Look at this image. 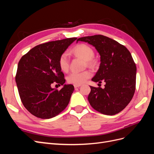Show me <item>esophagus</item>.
<instances>
[{
	"instance_id": "34e87169",
	"label": "esophagus",
	"mask_w": 154,
	"mask_h": 154,
	"mask_svg": "<svg viewBox=\"0 0 154 154\" xmlns=\"http://www.w3.org/2000/svg\"><path fill=\"white\" fill-rule=\"evenodd\" d=\"M81 85H80V84H74V88H76L80 87Z\"/></svg>"
}]
</instances>
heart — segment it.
<instances>
[{
    "mask_svg": "<svg viewBox=\"0 0 154 154\" xmlns=\"http://www.w3.org/2000/svg\"><path fill=\"white\" fill-rule=\"evenodd\" d=\"M72 52L75 55L86 60L87 63L89 66L94 64L92 58L94 56V53L90 46L86 44H79L73 48ZM58 65L63 72H66L69 71V55L68 53L65 52L60 55L58 60ZM91 75L92 73L89 71H85L81 72H73L68 76L67 81L69 83L73 84H82L85 83Z\"/></svg>",
    "mask_w": 154,
    "mask_h": 154,
    "instance_id": "b5f03b06",
    "label": "heart"
}]
</instances>
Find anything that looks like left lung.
<instances>
[{"label":"left lung","instance_id":"1","mask_svg":"<svg viewBox=\"0 0 154 154\" xmlns=\"http://www.w3.org/2000/svg\"><path fill=\"white\" fill-rule=\"evenodd\" d=\"M96 48L100 55V66L94 82H105V88L90 86L88 100L99 112L112 116L128 105L136 90V66L130 51L109 37L97 35L79 38Z\"/></svg>","mask_w":154,"mask_h":154}]
</instances>
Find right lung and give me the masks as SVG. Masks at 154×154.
I'll list each match as a JSON object with an SVG mask.
<instances>
[{"instance_id":"1","label":"right lung","mask_w":154,"mask_h":154,"mask_svg":"<svg viewBox=\"0 0 154 154\" xmlns=\"http://www.w3.org/2000/svg\"><path fill=\"white\" fill-rule=\"evenodd\" d=\"M76 39L70 38L38 45L18 62L15 76L18 93L25 108L36 117L52 118L68 105L74 86L65 84L58 60ZM54 82L64 85L61 90L51 87Z\"/></svg>"}]
</instances>
